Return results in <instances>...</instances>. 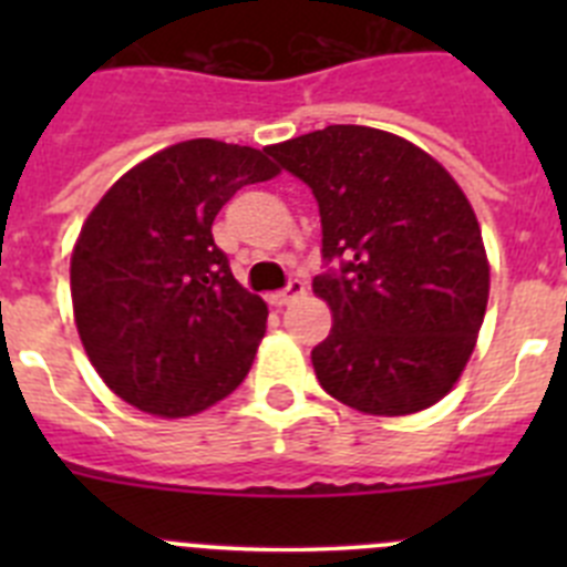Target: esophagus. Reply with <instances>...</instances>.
Instances as JSON below:
<instances>
[{
  "mask_svg": "<svg viewBox=\"0 0 567 567\" xmlns=\"http://www.w3.org/2000/svg\"><path fill=\"white\" fill-rule=\"evenodd\" d=\"M303 292H307V284H303V280H298V278H292L287 284V289H284V292H278V295H272V298H269V303H272V307H287V303L298 300Z\"/></svg>",
  "mask_w": 567,
  "mask_h": 567,
  "instance_id": "34e87169",
  "label": "esophagus"
}]
</instances>
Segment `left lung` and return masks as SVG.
Listing matches in <instances>:
<instances>
[{
	"mask_svg": "<svg viewBox=\"0 0 567 567\" xmlns=\"http://www.w3.org/2000/svg\"><path fill=\"white\" fill-rule=\"evenodd\" d=\"M312 189L332 332L312 349L323 392L363 414L423 412L468 363L488 303V258L468 198L400 135L329 124L272 144Z\"/></svg>",
	"mask_w": 567,
	"mask_h": 567,
	"instance_id": "left-lung-1",
	"label": "left lung"
}]
</instances>
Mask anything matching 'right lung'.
Instances as JSON below:
<instances>
[{"mask_svg":"<svg viewBox=\"0 0 567 567\" xmlns=\"http://www.w3.org/2000/svg\"><path fill=\"white\" fill-rule=\"evenodd\" d=\"M275 175L267 150L193 138L135 164L87 215L70 258L73 315L90 363L130 405L189 417L247 378L269 309L235 280L213 221Z\"/></svg>","mask_w":567,"mask_h":567,"instance_id":"right-lung-1","label":"right lung"}]
</instances>
